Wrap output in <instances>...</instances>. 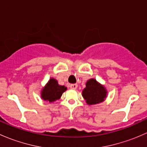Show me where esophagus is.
Segmentation results:
<instances>
[{
  "mask_svg": "<svg viewBox=\"0 0 147 147\" xmlns=\"http://www.w3.org/2000/svg\"><path fill=\"white\" fill-rule=\"evenodd\" d=\"M70 88L72 89V90H76L77 88H78V84H72L70 85Z\"/></svg>",
  "mask_w": 147,
  "mask_h": 147,
  "instance_id": "1",
  "label": "esophagus"
}]
</instances>
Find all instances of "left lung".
Returning a JSON list of instances; mask_svg holds the SVG:
<instances>
[{"mask_svg":"<svg viewBox=\"0 0 147 147\" xmlns=\"http://www.w3.org/2000/svg\"><path fill=\"white\" fill-rule=\"evenodd\" d=\"M85 85L82 95L87 105H94L102 103L107 97V90L105 86L94 78L88 80Z\"/></svg>","mask_w":147,"mask_h":147,"instance_id":"obj_1","label":"left lung"}]
</instances>
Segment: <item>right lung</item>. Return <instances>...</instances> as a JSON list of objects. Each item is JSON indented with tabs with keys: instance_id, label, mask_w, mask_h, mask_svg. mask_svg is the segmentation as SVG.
I'll list each match as a JSON object with an SVG mask.
<instances>
[{
	"instance_id": "obj_1",
	"label": "right lung",
	"mask_w": 147,
	"mask_h": 147,
	"mask_svg": "<svg viewBox=\"0 0 147 147\" xmlns=\"http://www.w3.org/2000/svg\"><path fill=\"white\" fill-rule=\"evenodd\" d=\"M66 90L67 87L65 86L60 85L57 80L51 78L41 90V98L45 101L53 102L59 100Z\"/></svg>"
}]
</instances>
